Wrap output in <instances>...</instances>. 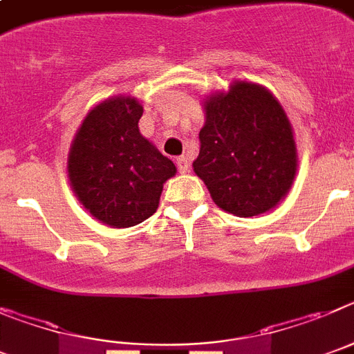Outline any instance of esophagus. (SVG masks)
<instances>
[{
	"instance_id": "obj_1",
	"label": "esophagus",
	"mask_w": 354,
	"mask_h": 354,
	"mask_svg": "<svg viewBox=\"0 0 354 354\" xmlns=\"http://www.w3.org/2000/svg\"><path fill=\"white\" fill-rule=\"evenodd\" d=\"M176 165H178V171H180V173H189L190 171V162L187 157H178Z\"/></svg>"
}]
</instances>
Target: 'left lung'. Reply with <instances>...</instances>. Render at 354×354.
Returning <instances> with one entry per match:
<instances>
[{"mask_svg": "<svg viewBox=\"0 0 354 354\" xmlns=\"http://www.w3.org/2000/svg\"><path fill=\"white\" fill-rule=\"evenodd\" d=\"M205 125L194 173L213 203L236 216H256L288 196L298 169L295 132L270 90L234 81L203 98Z\"/></svg>", "mask_w": 354, "mask_h": 354, "instance_id": "obj_1", "label": "left lung"}]
</instances>
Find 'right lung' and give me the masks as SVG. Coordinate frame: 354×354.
I'll return each mask as SVG.
<instances>
[{
	"label": "right lung",
	"instance_id": "1",
	"mask_svg": "<svg viewBox=\"0 0 354 354\" xmlns=\"http://www.w3.org/2000/svg\"><path fill=\"white\" fill-rule=\"evenodd\" d=\"M141 116V102L130 95L102 100L86 114L70 146L72 192L109 227H132L153 215L164 183L176 174L173 160L139 132Z\"/></svg>",
	"mask_w": 354,
	"mask_h": 354
}]
</instances>
